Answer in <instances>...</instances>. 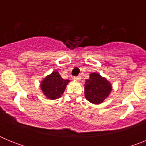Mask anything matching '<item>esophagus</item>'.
<instances>
[{
	"label": "esophagus",
	"mask_w": 146,
	"mask_h": 146,
	"mask_svg": "<svg viewBox=\"0 0 146 146\" xmlns=\"http://www.w3.org/2000/svg\"><path fill=\"white\" fill-rule=\"evenodd\" d=\"M80 79H81V77H79V76H77V77H74V80L79 81Z\"/></svg>",
	"instance_id": "esophagus-1"
}]
</instances>
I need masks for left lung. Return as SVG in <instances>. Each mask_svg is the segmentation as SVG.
Wrapping results in <instances>:
<instances>
[{
    "label": "left lung",
    "mask_w": 146,
    "mask_h": 146,
    "mask_svg": "<svg viewBox=\"0 0 146 146\" xmlns=\"http://www.w3.org/2000/svg\"><path fill=\"white\" fill-rule=\"evenodd\" d=\"M111 90V84L108 80L96 72L91 73L85 83L86 99L95 104L102 102L109 96Z\"/></svg>",
    "instance_id": "8db88e82"
}]
</instances>
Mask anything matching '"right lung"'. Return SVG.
<instances>
[{
  "label": "right lung",
  "instance_id": "right-lung-1",
  "mask_svg": "<svg viewBox=\"0 0 146 146\" xmlns=\"http://www.w3.org/2000/svg\"><path fill=\"white\" fill-rule=\"evenodd\" d=\"M69 80H64L58 72H53L42 80L41 89L46 97L50 99H58L64 94Z\"/></svg>",
  "mask_w": 146,
  "mask_h": 146
}]
</instances>
